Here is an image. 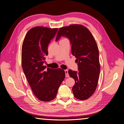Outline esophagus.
<instances>
[{"label":"esophagus","instance_id":"1","mask_svg":"<svg viewBox=\"0 0 124 124\" xmlns=\"http://www.w3.org/2000/svg\"><path fill=\"white\" fill-rule=\"evenodd\" d=\"M64 72H65V74H66V77L68 78V77H70V75H69V74H68V70H64Z\"/></svg>","mask_w":124,"mask_h":124}]
</instances>
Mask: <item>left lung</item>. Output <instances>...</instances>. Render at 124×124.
Wrapping results in <instances>:
<instances>
[{
  "instance_id": "1",
  "label": "left lung",
  "mask_w": 124,
  "mask_h": 124,
  "mask_svg": "<svg viewBox=\"0 0 124 124\" xmlns=\"http://www.w3.org/2000/svg\"><path fill=\"white\" fill-rule=\"evenodd\" d=\"M61 37L70 40L72 54L77 58L78 71L68 70L70 76L75 80L73 94L77 99L86 100L95 91L100 72L99 51L95 40L89 29L79 24L60 28L56 41Z\"/></svg>"
}]
</instances>
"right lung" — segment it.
Returning <instances> with one entry per match:
<instances>
[{"instance_id":"right-lung-1","label":"right lung","mask_w":124,"mask_h":124,"mask_svg":"<svg viewBox=\"0 0 124 124\" xmlns=\"http://www.w3.org/2000/svg\"><path fill=\"white\" fill-rule=\"evenodd\" d=\"M58 31L57 28L35 27L25 36L22 47V66L27 81L34 95L39 100H54L65 78L60 68L54 70L44 66L47 47Z\"/></svg>"}]
</instances>
